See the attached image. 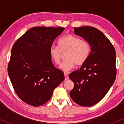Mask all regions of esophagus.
<instances>
[{"mask_svg": "<svg viewBox=\"0 0 124 124\" xmlns=\"http://www.w3.org/2000/svg\"><path fill=\"white\" fill-rule=\"evenodd\" d=\"M64 77H65V80L67 81L69 79V76L67 73H64Z\"/></svg>", "mask_w": 124, "mask_h": 124, "instance_id": "obj_1", "label": "esophagus"}]
</instances>
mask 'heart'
<instances>
[{"label":"heart","mask_w":124,"mask_h":124,"mask_svg":"<svg viewBox=\"0 0 124 124\" xmlns=\"http://www.w3.org/2000/svg\"><path fill=\"white\" fill-rule=\"evenodd\" d=\"M67 51L65 59L60 64V68L68 72L75 66L82 65L87 61L90 54V46L86 40L72 34H67L59 40V46L52 45L50 48V55L56 64H59L62 52Z\"/></svg>","instance_id":"heart-1"}]
</instances>
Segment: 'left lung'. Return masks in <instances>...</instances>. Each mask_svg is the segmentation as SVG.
Listing matches in <instances>:
<instances>
[{
	"label": "left lung",
	"mask_w": 124,
	"mask_h": 124,
	"mask_svg": "<svg viewBox=\"0 0 124 124\" xmlns=\"http://www.w3.org/2000/svg\"><path fill=\"white\" fill-rule=\"evenodd\" d=\"M74 33L89 42V58L79 70L69 74L74 88L70 96L76 103L90 107L96 104L107 94L116 77V51L102 32L91 26L74 28Z\"/></svg>",
	"instance_id": "8db88e82"
}]
</instances>
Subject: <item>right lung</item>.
Instances as JSON below:
<instances>
[{
	"label": "right lung",
	"mask_w": 124,
	"mask_h": 124,
	"mask_svg": "<svg viewBox=\"0 0 124 124\" xmlns=\"http://www.w3.org/2000/svg\"><path fill=\"white\" fill-rule=\"evenodd\" d=\"M64 29L34 27L13 45L8 73L16 94L26 104L34 107L44 104L64 81L63 72L54 66L49 51Z\"/></svg>",
	"instance_id": "1"
}]
</instances>
